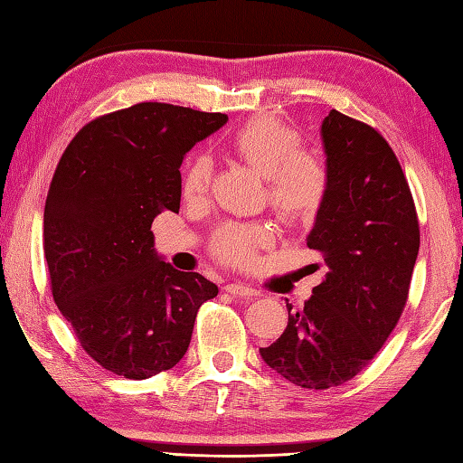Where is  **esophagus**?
<instances>
[{
	"label": "esophagus",
	"mask_w": 463,
	"mask_h": 463,
	"mask_svg": "<svg viewBox=\"0 0 463 463\" xmlns=\"http://www.w3.org/2000/svg\"><path fill=\"white\" fill-rule=\"evenodd\" d=\"M226 293H231L234 297H247V298H257L260 293L257 291V288H252L249 285L244 283H229L224 287Z\"/></svg>",
	"instance_id": "esophagus-1"
}]
</instances>
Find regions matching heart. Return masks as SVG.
Here are the masks:
<instances>
[{"instance_id": "heart-1", "label": "heart", "mask_w": 463, "mask_h": 463, "mask_svg": "<svg viewBox=\"0 0 463 463\" xmlns=\"http://www.w3.org/2000/svg\"><path fill=\"white\" fill-rule=\"evenodd\" d=\"M229 148L244 165L267 180V203L280 221L307 224L317 219L329 196V168L319 154L301 150V136L279 118L260 114L231 136ZM213 176V162L204 154L190 158L183 168V194L203 196ZM273 242L265 224L229 222L216 231L213 252L222 262L247 267L259 249Z\"/></svg>"}]
</instances>
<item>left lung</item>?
Here are the masks:
<instances>
[{
	"mask_svg": "<svg viewBox=\"0 0 463 463\" xmlns=\"http://www.w3.org/2000/svg\"><path fill=\"white\" fill-rule=\"evenodd\" d=\"M329 196L307 247L327 267L265 364L305 389H329L364 371L395 329L420 252V222L400 160L375 128L331 110L321 124Z\"/></svg>",
	"mask_w": 463,
	"mask_h": 463,
	"instance_id": "left-lung-1",
	"label": "left lung"
}]
</instances>
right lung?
<instances>
[{
	"instance_id": "add662e5",
	"label": "right lung",
	"mask_w": 463,
	"mask_h": 463,
	"mask_svg": "<svg viewBox=\"0 0 463 463\" xmlns=\"http://www.w3.org/2000/svg\"><path fill=\"white\" fill-rule=\"evenodd\" d=\"M229 116L142 102L88 122L53 172L43 211L52 295L80 345L126 379L175 367L219 287L154 250L152 221L180 208V165Z\"/></svg>"
}]
</instances>
